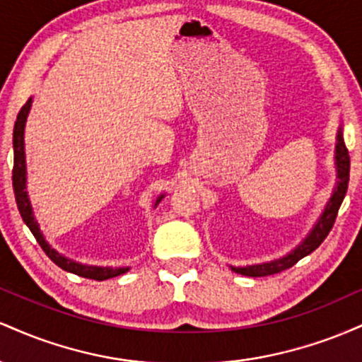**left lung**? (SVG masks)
Instances as JSON below:
<instances>
[{
    "instance_id": "8db88e82",
    "label": "left lung",
    "mask_w": 362,
    "mask_h": 362,
    "mask_svg": "<svg viewBox=\"0 0 362 362\" xmlns=\"http://www.w3.org/2000/svg\"><path fill=\"white\" fill-rule=\"evenodd\" d=\"M335 172H337V182H335L334 190H332L330 199L323 207L322 214L318 216L317 223L313 224V228L310 230V233L305 236V240H301L300 245L293 248L289 253L279 257V259H274L269 262H262V264H253V265H245V267H235L230 265V269L236 274H242V276L248 277H264V276H272V274L282 272L286 269L293 267L298 260H301L303 257L310 255L311 252L317 250L320 243L327 238V235L330 233L332 226H334L335 218H337L339 207L342 204L344 197H346L347 185H349V170H351V158H349V151L344 143V126L342 122L339 124L337 129V138H335Z\"/></svg>"
}]
</instances>
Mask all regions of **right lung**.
<instances>
[{"instance_id":"right-lung-1","label":"right lung","mask_w":362,"mask_h":362,"mask_svg":"<svg viewBox=\"0 0 362 362\" xmlns=\"http://www.w3.org/2000/svg\"><path fill=\"white\" fill-rule=\"evenodd\" d=\"M32 97L28 98L27 103L22 107V110L16 115V122L13 127V190H15V199L16 206H18L20 214H22L23 223L27 224L28 230L32 231V235L35 236L37 243L42 247L45 255L51 259L54 264L59 265L62 271L76 274L80 277H86V279H95V281H105L110 279V277L120 276V274H126L131 267H102V265H88L81 264V262H76L73 259H68L66 255H62L56 250V248L51 247V243L45 240L42 231H40L39 223H37L34 209H32L30 199H28L27 192V161H25V124H27L28 112H30L32 107ZM165 195H158L155 204L158 206L161 202Z\"/></svg>"}]
</instances>
